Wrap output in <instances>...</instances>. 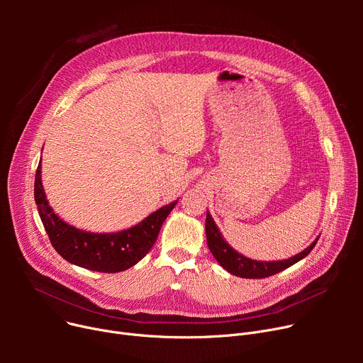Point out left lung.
I'll use <instances>...</instances> for the list:
<instances>
[{"mask_svg": "<svg viewBox=\"0 0 363 363\" xmlns=\"http://www.w3.org/2000/svg\"><path fill=\"white\" fill-rule=\"evenodd\" d=\"M206 237H207V245L211 249L212 255L215 256V259L219 262V264L222 266L223 269H226L230 274L240 277V278H266V277H272L284 269L290 268L294 263H297L298 260H301L303 257H306L312 249L315 247V244L318 242V238L308 247L304 249L301 253L290 257V259H284V260H277V262H259V260H253L245 257L242 255H240L238 252H235L233 247L228 244L219 228L216 226L213 218L211 216V213L207 212L206 215Z\"/></svg>", "mask_w": 363, "mask_h": 363, "instance_id": "1", "label": "left lung"}]
</instances>
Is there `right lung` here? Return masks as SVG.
Wrapping results in <instances>:
<instances>
[{
	"label": "right lung",
	"mask_w": 363,
	"mask_h": 363,
	"mask_svg": "<svg viewBox=\"0 0 363 363\" xmlns=\"http://www.w3.org/2000/svg\"><path fill=\"white\" fill-rule=\"evenodd\" d=\"M35 203L52 247L65 260L89 271L114 274L129 269L150 252L164 219L178 200L160 207L135 226L121 233H86L54 213L44 193L40 163L35 174Z\"/></svg>",
	"instance_id": "1"
}]
</instances>
